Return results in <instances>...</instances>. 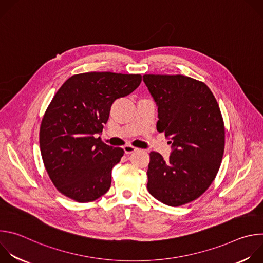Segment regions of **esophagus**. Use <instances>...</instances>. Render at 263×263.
Here are the masks:
<instances>
[{"label": "esophagus", "instance_id": "obj_1", "mask_svg": "<svg viewBox=\"0 0 263 263\" xmlns=\"http://www.w3.org/2000/svg\"><path fill=\"white\" fill-rule=\"evenodd\" d=\"M124 151H125L126 154H132V153L137 151V148L132 146V145H130V144H127V145L124 146Z\"/></svg>", "mask_w": 263, "mask_h": 263}]
</instances>
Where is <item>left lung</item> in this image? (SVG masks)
<instances>
[{"mask_svg":"<svg viewBox=\"0 0 263 263\" xmlns=\"http://www.w3.org/2000/svg\"><path fill=\"white\" fill-rule=\"evenodd\" d=\"M158 109L157 130L170 139L164 160L149 153L147 191L168 206L198 199L214 180L222 159L224 127L209 87L183 74H144Z\"/></svg>","mask_w":263,"mask_h":263,"instance_id":"left-lung-1","label":"left lung"}]
</instances>
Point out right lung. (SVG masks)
<instances>
[{
	"label": "right lung",
	"mask_w": 263,
	"mask_h": 263,
	"mask_svg": "<svg viewBox=\"0 0 263 263\" xmlns=\"http://www.w3.org/2000/svg\"><path fill=\"white\" fill-rule=\"evenodd\" d=\"M140 82V74L91 71L73 74L58 89L42 121L40 144L49 177L62 195L86 203L108 192L111 170L124 149L97 136L111 105Z\"/></svg>",
	"instance_id": "right-lung-1"
}]
</instances>
